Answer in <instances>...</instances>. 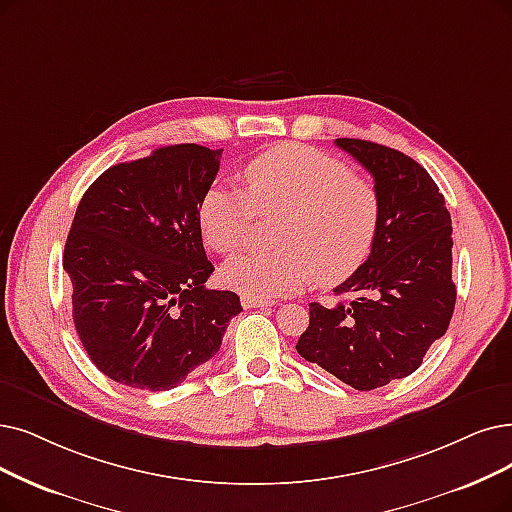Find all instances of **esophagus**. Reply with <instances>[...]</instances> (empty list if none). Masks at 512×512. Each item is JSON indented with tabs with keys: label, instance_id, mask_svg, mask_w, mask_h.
I'll list each match as a JSON object with an SVG mask.
<instances>
[{
	"label": "esophagus",
	"instance_id": "34e87169",
	"mask_svg": "<svg viewBox=\"0 0 512 512\" xmlns=\"http://www.w3.org/2000/svg\"><path fill=\"white\" fill-rule=\"evenodd\" d=\"M243 309H267V306H273L271 300H256V298H241Z\"/></svg>",
	"mask_w": 512,
	"mask_h": 512
}]
</instances>
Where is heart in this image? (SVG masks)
Instances as JSON below:
<instances>
[{
  "mask_svg": "<svg viewBox=\"0 0 512 512\" xmlns=\"http://www.w3.org/2000/svg\"><path fill=\"white\" fill-rule=\"evenodd\" d=\"M248 193L216 182L199 203V229L214 252L229 254L248 239L256 210L285 212L281 252H241L222 281L245 298L273 300L311 279L338 285L370 256L380 218L378 189L346 163L300 142L260 153L243 170Z\"/></svg>",
  "mask_w": 512,
  "mask_h": 512,
  "instance_id": "obj_1",
  "label": "heart"
}]
</instances>
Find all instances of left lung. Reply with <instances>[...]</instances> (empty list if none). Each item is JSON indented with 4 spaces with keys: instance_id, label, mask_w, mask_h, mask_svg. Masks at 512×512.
<instances>
[{
    "instance_id": "obj_1",
    "label": "left lung",
    "mask_w": 512,
    "mask_h": 512,
    "mask_svg": "<svg viewBox=\"0 0 512 512\" xmlns=\"http://www.w3.org/2000/svg\"><path fill=\"white\" fill-rule=\"evenodd\" d=\"M374 176L380 218L372 252L334 290L332 309L311 302L296 351L357 391L414 374L447 332L456 306L452 218L418 161L359 138H336Z\"/></svg>"
}]
</instances>
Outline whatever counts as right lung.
Here are the masks:
<instances>
[{
    "instance_id": "obj_1",
    "label": "right lung",
    "mask_w": 512,
    "mask_h": 512,
    "mask_svg": "<svg viewBox=\"0 0 512 512\" xmlns=\"http://www.w3.org/2000/svg\"><path fill=\"white\" fill-rule=\"evenodd\" d=\"M222 151L172 145L102 172L81 197L65 243L77 336L111 380L170 391L210 361L235 292L208 290L199 203Z\"/></svg>"
}]
</instances>
